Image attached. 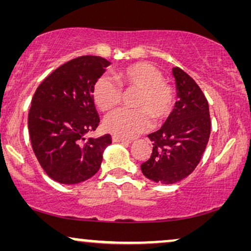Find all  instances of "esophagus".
<instances>
[{
  "label": "esophagus",
  "instance_id": "34e87169",
  "mask_svg": "<svg viewBox=\"0 0 251 251\" xmlns=\"http://www.w3.org/2000/svg\"><path fill=\"white\" fill-rule=\"evenodd\" d=\"M113 143H119V144H130L129 139H125V138H120V137L114 136L113 137Z\"/></svg>",
  "mask_w": 251,
  "mask_h": 251
}]
</instances>
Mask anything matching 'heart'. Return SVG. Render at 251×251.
Returning a JSON list of instances; mask_svg holds the SVG:
<instances>
[{
	"instance_id": "obj_1",
	"label": "heart",
	"mask_w": 251,
	"mask_h": 251,
	"mask_svg": "<svg viewBox=\"0 0 251 251\" xmlns=\"http://www.w3.org/2000/svg\"><path fill=\"white\" fill-rule=\"evenodd\" d=\"M118 84L111 78H98L92 90V98L101 112H111L122 101V89L138 90L133 100L136 109H120L104 121L107 132L120 138L129 139L151 128L152 119L162 121L173 111L175 94L163 81L160 70L150 63L139 61L115 72Z\"/></svg>"
}]
</instances>
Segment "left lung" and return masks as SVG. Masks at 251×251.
Masks as SVG:
<instances>
[{
    "label": "left lung",
    "mask_w": 251,
    "mask_h": 251,
    "mask_svg": "<svg viewBox=\"0 0 251 251\" xmlns=\"http://www.w3.org/2000/svg\"><path fill=\"white\" fill-rule=\"evenodd\" d=\"M178 101L164 125L150 133L153 151L142 173L161 184H175L193 173L210 137V114L203 92L190 75L173 68Z\"/></svg>",
    "instance_id": "1"
}]
</instances>
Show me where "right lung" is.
<instances>
[{"mask_svg": "<svg viewBox=\"0 0 251 251\" xmlns=\"http://www.w3.org/2000/svg\"><path fill=\"white\" fill-rule=\"evenodd\" d=\"M111 61L82 56L53 71L36 89L28 131L36 159L51 179L74 185L100 168L111 135L85 139L99 125L92 90Z\"/></svg>", "mask_w": 251, "mask_h": 251, "instance_id": "obj_1", "label": "right lung"}]
</instances>
